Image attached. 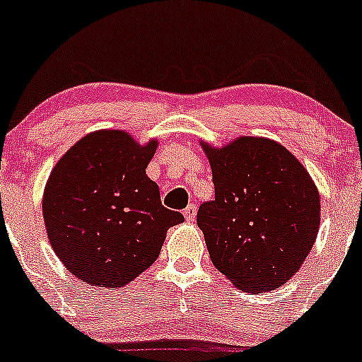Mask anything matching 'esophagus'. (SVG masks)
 Masks as SVG:
<instances>
[{"label": "esophagus", "instance_id": "1", "mask_svg": "<svg viewBox=\"0 0 362 362\" xmlns=\"http://www.w3.org/2000/svg\"><path fill=\"white\" fill-rule=\"evenodd\" d=\"M182 216H185V219L188 221V223L195 221V217H197V205L195 204H189L188 207L185 209V212H182Z\"/></svg>", "mask_w": 362, "mask_h": 362}]
</instances>
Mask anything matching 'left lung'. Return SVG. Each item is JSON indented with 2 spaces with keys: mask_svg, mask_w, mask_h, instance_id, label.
I'll return each instance as SVG.
<instances>
[{
  "mask_svg": "<svg viewBox=\"0 0 362 362\" xmlns=\"http://www.w3.org/2000/svg\"><path fill=\"white\" fill-rule=\"evenodd\" d=\"M216 200L200 205L212 264L248 293L285 285L302 267L321 223L320 192L281 143L240 136L224 146L200 141Z\"/></svg>",
  "mask_w": 362,
  "mask_h": 362,
  "instance_id": "left-lung-1",
  "label": "left lung"
}]
</instances>
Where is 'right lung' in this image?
Masks as SVG:
<instances>
[{"label": "right lung", "instance_id": "1", "mask_svg": "<svg viewBox=\"0 0 362 362\" xmlns=\"http://www.w3.org/2000/svg\"><path fill=\"white\" fill-rule=\"evenodd\" d=\"M158 139L100 129L57 162L42 193V219L57 257L93 286L119 288L148 269L167 229L185 217L162 205L146 176Z\"/></svg>", "mask_w": 362, "mask_h": 362}]
</instances>
